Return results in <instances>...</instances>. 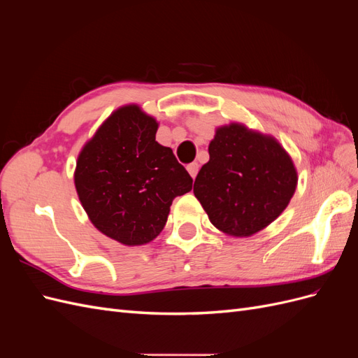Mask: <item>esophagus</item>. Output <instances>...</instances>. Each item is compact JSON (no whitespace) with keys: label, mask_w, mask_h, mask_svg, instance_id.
<instances>
[{"label":"esophagus","mask_w":358,"mask_h":358,"mask_svg":"<svg viewBox=\"0 0 358 358\" xmlns=\"http://www.w3.org/2000/svg\"><path fill=\"white\" fill-rule=\"evenodd\" d=\"M187 170L189 171L191 178H196L197 173H199V164H197V162H191V164H188Z\"/></svg>","instance_id":"esophagus-1"}]
</instances>
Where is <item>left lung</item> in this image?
Here are the masks:
<instances>
[{
  "instance_id": "1",
  "label": "left lung",
  "mask_w": 358,
  "mask_h": 358,
  "mask_svg": "<svg viewBox=\"0 0 358 358\" xmlns=\"http://www.w3.org/2000/svg\"><path fill=\"white\" fill-rule=\"evenodd\" d=\"M194 196L225 234L245 237L285 210L297 187L292 159L273 137L230 124L216 129Z\"/></svg>"
}]
</instances>
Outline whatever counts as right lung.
Returning a JSON list of instances; mask_svg holds the SVG:
<instances>
[{
  "label": "right lung",
  "mask_w": 358,
  "mask_h": 358,
  "mask_svg": "<svg viewBox=\"0 0 358 358\" xmlns=\"http://www.w3.org/2000/svg\"><path fill=\"white\" fill-rule=\"evenodd\" d=\"M157 129L138 106H124L96 129L76 164V191L91 222L127 246L154 241L173 200L192 188L173 150L155 140Z\"/></svg>",
  "instance_id": "add662e5"
}]
</instances>
